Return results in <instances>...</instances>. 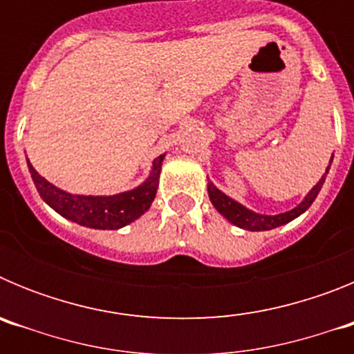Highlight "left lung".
<instances>
[{
  "label": "left lung",
  "instance_id": "8db88e82",
  "mask_svg": "<svg viewBox=\"0 0 354 354\" xmlns=\"http://www.w3.org/2000/svg\"><path fill=\"white\" fill-rule=\"evenodd\" d=\"M331 161H333V156L330 159V167ZM330 167L326 168V174L330 170ZM326 174L319 179V183L312 187L310 192L306 193L305 198L301 200V204L296 205L290 211L282 212V214H274V216H268V214H259V212L250 211L248 207H245L243 204L232 200L230 196H227L225 193H221L218 187L214 186L212 183L207 184V193L209 198H211L212 205L216 207V211L220 212L223 218H227L228 221L232 225L239 228H245V230H250V232H261V230H271V228H277L280 225H286L289 221H292L294 218H298L299 214L306 211V209L310 207L312 202L315 200V196L319 195L321 192V187H323L324 180H326Z\"/></svg>",
  "mask_w": 354,
  "mask_h": 354
}]
</instances>
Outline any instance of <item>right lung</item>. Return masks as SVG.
<instances>
[{
    "mask_svg": "<svg viewBox=\"0 0 354 354\" xmlns=\"http://www.w3.org/2000/svg\"><path fill=\"white\" fill-rule=\"evenodd\" d=\"M165 156L167 154H161L154 159L152 170L145 183L129 192L109 196L72 195L44 179L30 161H28V168H30L31 179H33L39 195L58 214L74 223L83 225V227L99 228V230H117V228L129 225L131 221L138 220L143 212L149 211L150 204L156 198V192H158L159 174H161Z\"/></svg>",
    "mask_w": 354,
    "mask_h": 354,
    "instance_id": "add662e5",
    "label": "right lung"
}]
</instances>
